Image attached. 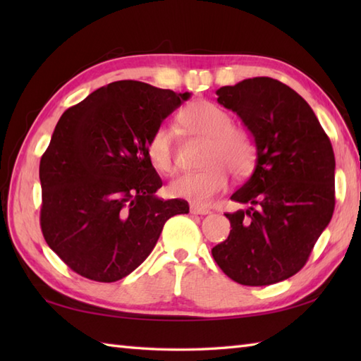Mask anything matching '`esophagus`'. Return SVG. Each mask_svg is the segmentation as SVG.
<instances>
[{"label":"esophagus","mask_w":361,"mask_h":361,"mask_svg":"<svg viewBox=\"0 0 361 361\" xmlns=\"http://www.w3.org/2000/svg\"><path fill=\"white\" fill-rule=\"evenodd\" d=\"M190 212L197 214V216H206V214H211V209L209 208H204V206L190 204Z\"/></svg>","instance_id":"34e87169"}]
</instances>
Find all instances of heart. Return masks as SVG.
Listing matches in <instances>:
<instances>
[{
	"mask_svg": "<svg viewBox=\"0 0 361 361\" xmlns=\"http://www.w3.org/2000/svg\"><path fill=\"white\" fill-rule=\"evenodd\" d=\"M180 122L190 132L208 137L203 152L200 172L178 176L169 186L175 198H183L194 204H208L228 186V169L235 176L247 175L256 158V145L247 130L231 126V116L219 105L209 101H195L180 113ZM150 164L161 173L176 171L172 132L159 126L145 144Z\"/></svg>",
	"mask_w": 361,
	"mask_h": 361,
	"instance_id": "heart-1",
	"label": "heart"
}]
</instances>
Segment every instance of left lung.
Returning a JSON list of instances; mask_svg holds the SVG:
<instances>
[{"mask_svg":"<svg viewBox=\"0 0 361 361\" xmlns=\"http://www.w3.org/2000/svg\"><path fill=\"white\" fill-rule=\"evenodd\" d=\"M255 137V172L231 195L248 204L228 212V239L212 257L242 286H270L309 260L335 208V155L310 105L271 78L245 79L217 90Z\"/></svg>","mask_w":361,"mask_h":361,"instance_id":"1","label":"left lung"}]
</instances>
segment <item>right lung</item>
<instances>
[{
    "label": "right lung",
    "mask_w": 361,
    "mask_h": 361,
    "mask_svg": "<svg viewBox=\"0 0 361 361\" xmlns=\"http://www.w3.org/2000/svg\"><path fill=\"white\" fill-rule=\"evenodd\" d=\"M190 93L137 80L93 91L59 119L40 161V226L46 243L73 271L114 282L140 267L166 221L188 214L163 186L145 144Z\"/></svg>",
    "instance_id": "obj_1"
}]
</instances>
